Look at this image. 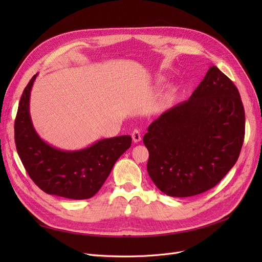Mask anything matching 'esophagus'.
Wrapping results in <instances>:
<instances>
[{"mask_svg":"<svg viewBox=\"0 0 262 262\" xmlns=\"http://www.w3.org/2000/svg\"><path fill=\"white\" fill-rule=\"evenodd\" d=\"M132 137H133V141H134L135 143L141 141V133H140L138 129H135V130L133 132Z\"/></svg>","mask_w":262,"mask_h":262,"instance_id":"1","label":"esophagus"}]
</instances>
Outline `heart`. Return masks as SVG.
Instances as JSON below:
<instances>
[{
  "label": "heart",
  "instance_id": "obj_1",
  "mask_svg": "<svg viewBox=\"0 0 262 262\" xmlns=\"http://www.w3.org/2000/svg\"><path fill=\"white\" fill-rule=\"evenodd\" d=\"M160 81H162V79H160Z\"/></svg>",
  "mask_w": 262,
  "mask_h": 262
}]
</instances>
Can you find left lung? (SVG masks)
<instances>
[{
    "label": "left lung",
    "instance_id": "left-lung-1",
    "mask_svg": "<svg viewBox=\"0 0 262 262\" xmlns=\"http://www.w3.org/2000/svg\"><path fill=\"white\" fill-rule=\"evenodd\" d=\"M245 115L240 93L215 66L190 98L147 127V173L173 198L213 188L235 166L243 144Z\"/></svg>",
    "mask_w": 262,
    "mask_h": 262
}]
</instances>
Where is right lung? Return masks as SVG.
I'll return each mask as SVG.
<instances>
[{"label": "right lung", "instance_id": "add662e5", "mask_svg": "<svg viewBox=\"0 0 262 262\" xmlns=\"http://www.w3.org/2000/svg\"><path fill=\"white\" fill-rule=\"evenodd\" d=\"M34 75L25 87L15 121L17 152L33 182L48 194L71 200H86L98 192L116 161L132 144L129 135L105 138L75 150L55 147L36 132L30 98Z\"/></svg>", "mask_w": 262, "mask_h": 262}]
</instances>
